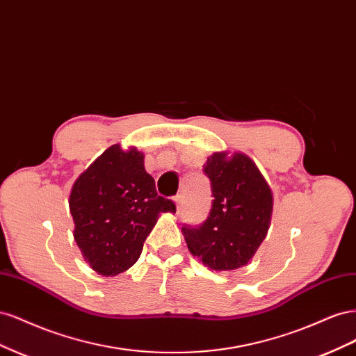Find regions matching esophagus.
Returning a JSON list of instances; mask_svg holds the SVG:
<instances>
[{
    "mask_svg": "<svg viewBox=\"0 0 356 356\" xmlns=\"http://www.w3.org/2000/svg\"><path fill=\"white\" fill-rule=\"evenodd\" d=\"M175 203H177V211L179 212L182 209V207H184V196H177Z\"/></svg>",
    "mask_w": 356,
    "mask_h": 356,
    "instance_id": "1",
    "label": "esophagus"
}]
</instances>
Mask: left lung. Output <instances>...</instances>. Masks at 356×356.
Listing matches in <instances>:
<instances>
[{"mask_svg":"<svg viewBox=\"0 0 356 356\" xmlns=\"http://www.w3.org/2000/svg\"><path fill=\"white\" fill-rule=\"evenodd\" d=\"M211 182V211L202 224L182 225L190 252L213 270H234L251 260L270 224L273 197L254 161L213 153L203 165Z\"/></svg>","mask_w":356,"mask_h":356,"instance_id":"1","label":"left lung"}]
</instances>
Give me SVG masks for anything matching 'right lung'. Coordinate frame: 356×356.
Listing matches in <instances>:
<instances>
[{"instance_id":"1","label":"right lung","mask_w":356,"mask_h":356,"mask_svg":"<svg viewBox=\"0 0 356 356\" xmlns=\"http://www.w3.org/2000/svg\"><path fill=\"white\" fill-rule=\"evenodd\" d=\"M170 199L157 195L144 169V154L111 145L74 182L70 211L74 239L86 261L104 276L134 266L160 212H175Z\"/></svg>"}]
</instances>
